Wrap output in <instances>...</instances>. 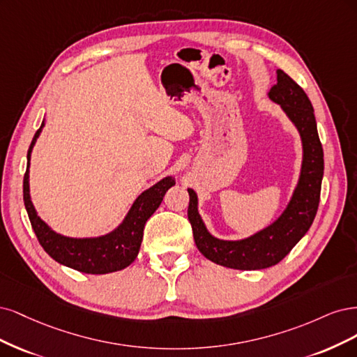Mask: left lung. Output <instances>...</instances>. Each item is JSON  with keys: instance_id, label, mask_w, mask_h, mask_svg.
Here are the masks:
<instances>
[{"instance_id": "8db88e82", "label": "left lung", "mask_w": 357, "mask_h": 357, "mask_svg": "<svg viewBox=\"0 0 357 357\" xmlns=\"http://www.w3.org/2000/svg\"><path fill=\"white\" fill-rule=\"evenodd\" d=\"M268 98L279 103L296 126L304 153L300 181L279 220L248 238L220 240L206 229L197 211V195L188 188V221L195 246L209 261L234 270H262L280 262L312 227L319 208L324 148L319 139L312 102L305 91L282 70H278V84L270 89Z\"/></svg>"}]
</instances>
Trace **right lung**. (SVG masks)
Returning <instances> with one entry per match:
<instances>
[{"mask_svg": "<svg viewBox=\"0 0 357 357\" xmlns=\"http://www.w3.org/2000/svg\"><path fill=\"white\" fill-rule=\"evenodd\" d=\"M44 128L37 130L28 149V165L24 176V202L33 233L40 245L59 264L87 274H107L123 270L136 259L139 252L144 227L162 203L166 191L175 185V178L167 176L144 191L135 200L124 221L112 233L95 238H73L54 233L37 215L29 197V160L32 148Z\"/></svg>", "mask_w": 357, "mask_h": 357, "instance_id": "add662e5", "label": "right lung"}]
</instances>
